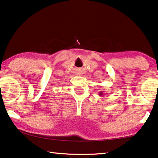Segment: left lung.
Listing matches in <instances>:
<instances>
[{
  "instance_id": "1",
  "label": "left lung",
  "mask_w": 158,
  "mask_h": 158,
  "mask_svg": "<svg viewBox=\"0 0 158 158\" xmlns=\"http://www.w3.org/2000/svg\"><path fill=\"white\" fill-rule=\"evenodd\" d=\"M99 96H103L104 95V93H103V91H102V92H100V93H99Z\"/></svg>"
}]
</instances>
